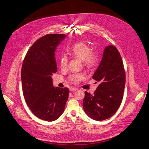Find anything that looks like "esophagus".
<instances>
[{"mask_svg":"<svg viewBox=\"0 0 149 149\" xmlns=\"http://www.w3.org/2000/svg\"><path fill=\"white\" fill-rule=\"evenodd\" d=\"M78 89L77 88H75V87H71L70 88V90L71 91H76V90H77Z\"/></svg>","mask_w":149,"mask_h":149,"instance_id":"esophagus-1","label":"esophagus"}]
</instances>
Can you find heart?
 Here are the masks:
<instances>
[{
  "mask_svg": "<svg viewBox=\"0 0 149 149\" xmlns=\"http://www.w3.org/2000/svg\"><path fill=\"white\" fill-rule=\"evenodd\" d=\"M91 47L84 42H78L74 45L70 50V55L74 58H78L83 61L84 66L88 68H92L97 63V56L96 54L91 52ZM61 69L64 70L66 68L68 65V58L65 55H62L59 61ZM84 77V75L81 73L74 74L70 77V79L74 83H78Z\"/></svg>",
  "mask_w": 149,
  "mask_h": 149,
  "instance_id": "b5f03b06",
  "label": "heart"
}]
</instances>
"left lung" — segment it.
<instances>
[{"instance_id": "obj_1", "label": "left lung", "mask_w": 149, "mask_h": 149, "mask_svg": "<svg viewBox=\"0 0 149 149\" xmlns=\"http://www.w3.org/2000/svg\"><path fill=\"white\" fill-rule=\"evenodd\" d=\"M93 78L99 84L93 94L85 91L83 108L92 119L103 120L113 116L123 98L125 74L120 53L113 45L105 47Z\"/></svg>"}]
</instances>
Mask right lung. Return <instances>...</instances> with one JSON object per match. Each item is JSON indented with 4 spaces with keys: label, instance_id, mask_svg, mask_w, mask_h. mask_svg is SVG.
I'll list each match as a JSON object with an SVG mask.
<instances>
[{
    "label": "right lung",
    "instance_id": "1",
    "mask_svg": "<svg viewBox=\"0 0 149 149\" xmlns=\"http://www.w3.org/2000/svg\"><path fill=\"white\" fill-rule=\"evenodd\" d=\"M65 34H47L32 45L21 69L24 97L31 112L38 118L53 121L63 113L69 89L54 87L52 75L57 71L55 50Z\"/></svg>",
    "mask_w": 149,
    "mask_h": 149
}]
</instances>
